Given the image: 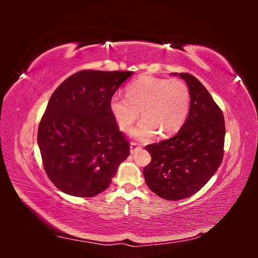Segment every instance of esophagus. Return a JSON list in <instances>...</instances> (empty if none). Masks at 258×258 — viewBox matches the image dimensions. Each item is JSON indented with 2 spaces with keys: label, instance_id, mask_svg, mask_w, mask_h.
Segmentation results:
<instances>
[{
  "label": "esophagus",
  "instance_id": "34e87169",
  "mask_svg": "<svg viewBox=\"0 0 258 258\" xmlns=\"http://www.w3.org/2000/svg\"><path fill=\"white\" fill-rule=\"evenodd\" d=\"M140 148H141V145L136 143V142H131V144H130V153L134 154V153L138 152Z\"/></svg>",
  "mask_w": 258,
  "mask_h": 258
}]
</instances>
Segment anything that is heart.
<instances>
[{
    "label": "heart",
    "instance_id": "heart-1",
    "mask_svg": "<svg viewBox=\"0 0 258 258\" xmlns=\"http://www.w3.org/2000/svg\"><path fill=\"white\" fill-rule=\"evenodd\" d=\"M142 120L130 135L150 141L159 132L172 136L182 129L190 110V92L177 79L142 76L129 84L126 97L115 95L110 100V111L121 130H128L138 119Z\"/></svg>",
    "mask_w": 258,
    "mask_h": 258
}]
</instances>
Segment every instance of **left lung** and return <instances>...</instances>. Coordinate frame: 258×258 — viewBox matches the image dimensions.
Wrapping results in <instances>:
<instances>
[{
	"label": "left lung",
	"instance_id": "1",
	"mask_svg": "<svg viewBox=\"0 0 258 258\" xmlns=\"http://www.w3.org/2000/svg\"><path fill=\"white\" fill-rule=\"evenodd\" d=\"M178 75L190 92V110L175 136L145 148L152 161L143 170L146 185L166 200L188 198L204 187L221 166L225 120L221 108L196 77Z\"/></svg>",
	"mask_w": 258,
	"mask_h": 258
}]
</instances>
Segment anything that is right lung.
I'll use <instances>...</instances> for the list:
<instances>
[{
	"label": "right lung",
	"instance_id": "1",
	"mask_svg": "<svg viewBox=\"0 0 258 258\" xmlns=\"http://www.w3.org/2000/svg\"><path fill=\"white\" fill-rule=\"evenodd\" d=\"M131 71H81L51 95L37 132L46 174L62 192L93 197L110 186L129 143L110 100Z\"/></svg>",
	"mask_w": 258,
	"mask_h": 258
}]
</instances>
